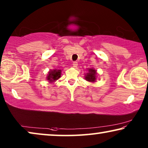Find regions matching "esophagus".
Wrapping results in <instances>:
<instances>
[{"instance_id": "obj_1", "label": "esophagus", "mask_w": 148, "mask_h": 148, "mask_svg": "<svg viewBox=\"0 0 148 148\" xmlns=\"http://www.w3.org/2000/svg\"><path fill=\"white\" fill-rule=\"evenodd\" d=\"M77 65H78L77 62L75 61V62H73V67H75V68H77Z\"/></svg>"}]
</instances>
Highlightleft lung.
I'll return each mask as SVG.
<instances>
[{
    "mask_svg": "<svg viewBox=\"0 0 148 148\" xmlns=\"http://www.w3.org/2000/svg\"><path fill=\"white\" fill-rule=\"evenodd\" d=\"M96 70H95L93 68L88 69V73H87V74L85 75V79H86V80L90 82H95L96 81Z\"/></svg>",
    "mask_w": 148,
    "mask_h": 148,
    "instance_id": "8db88e82",
    "label": "left lung"
}]
</instances>
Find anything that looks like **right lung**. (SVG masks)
Here are the masks:
<instances>
[{
    "instance_id": "1",
    "label": "right lung",
    "mask_w": 148,
    "mask_h": 148,
    "mask_svg": "<svg viewBox=\"0 0 148 148\" xmlns=\"http://www.w3.org/2000/svg\"><path fill=\"white\" fill-rule=\"evenodd\" d=\"M60 75H61V70L56 69L54 70H50L48 72L47 80L49 81L50 82H55L56 80L58 79L60 77Z\"/></svg>"
}]
</instances>
